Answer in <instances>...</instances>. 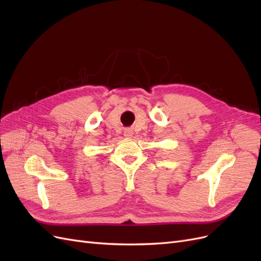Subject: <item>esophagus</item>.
<instances>
[{
  "label": "esophagus",
  "instance_id": "1",
  "mask_svg": "<svg viewBox=\"0 0 261 261\" xmlns=\"http://www.w3.org/2000/svg\"><path fill=\"white\" fill-rule=\"evenodd\" d=\"M133 135H134V132H133L132 129H125V130H124V136H125V137L130 138Z\"/></svg>",
  "mask_w": 261,
  "mask_h": 261
}]
</instances>
